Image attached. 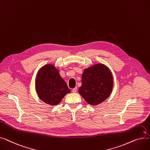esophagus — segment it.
Returning a JSON list of instances; mask_svg holds the SVG:
<instances>
[{"label": "esophagus", "instance_id": "esophagus-1", "mask_svg": "<svg viewBox=\"0 0 150 150\" xmlns=\"http://www.w3.org/2000/svg\"><path fill=\"white\" fill-rule=\"evenodd\" d=\"M72 92H74V93H75V92H76V91H77V88H75L72 89Z\"/></svg>", "mask_w": 150, "mask_h": 150}]
</instances>
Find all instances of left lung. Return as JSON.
<instances>
[{"label":"left lung","mask_w":150,"mask_h":150,"mask_svg":"<svg viewBox=\"0 0 150 150\" xmlns=\"http://www.w3.org/2000/svg\"><path fill=\"white\" fill-rule=\"evenodd\" d=\"M81 87V96L91 105L96 106L106 100L113 89L111 71L105 64L98 63L84 69Z\"/></svg>","instance_id":"obj_1"}]
</instances>
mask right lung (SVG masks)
<instances>
[{
	"instance_id": "1",
	"label": "right lung",
	"mask_w": 150,
	"mask_h": 150,
	"mask_svg": "<svg viewBox=\"0 0 150 150\" xmlns=\"http://www.w3.org/2000/svg\"><path fill=\"white\" fill-rule=\"evenodd\" d=\"M35 88L39 98L52 106L58 105L66 94L70 92L58 69L52 64L44 65L38 70Z\"/></svg>"
}]
</instances>
